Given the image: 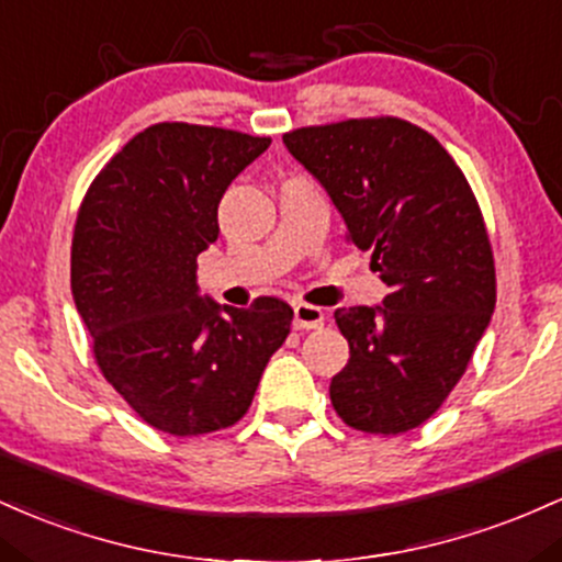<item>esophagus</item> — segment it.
Masks as SVG:
<instances>
[{"label":"esophagus","instance_id":"1","mask_svg":"<svg viewBox=\"0 0 562 562\" xmlns=\"http://www.w3.org/2000/svg\"><path fill=\"white\" fill-rule=\"evenodd\" d=\"M324 318L326 313L321 311V307L305 305V302L294 305V329H321V326H324Z\"/></svg>","mask_w":562,"mask_h":562}]
</instances>
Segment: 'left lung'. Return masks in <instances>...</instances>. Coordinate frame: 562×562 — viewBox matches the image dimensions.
Segmentation results:
<instances>
[{
  "label": "left lung",
  "mask_w": 562,
  "mask_h": 562,
  "mask_svg": "<svg viewBox=\"0 0 562 562\" xmlns=\"http://www.w3.org/2000/svg\"><path fill=\"white\" fill-rule=\"evenodd\" d=\"M283 145L390 286L382 305L334 313L350 345L329 387L334 412L363 432L414 430L462 380L494 315L481 206L443 145L403 119L305 127Z\"/></svg>",
  "instance_id": "obj_1"
}]
</instances>
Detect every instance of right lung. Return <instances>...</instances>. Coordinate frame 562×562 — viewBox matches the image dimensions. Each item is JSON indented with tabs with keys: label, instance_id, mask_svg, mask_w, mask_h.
<instances>
[{
	"label": "right lung",
	"instance_id": "add662e5",
	"mask_svg": "<svg viewBox=\"0 0 562 562\" xmlns=\"http://www.w3.org/2000/svg\"><path fill=\"white\" fill-rule=\"evenodd\" d=\"M268 137L164 122L105 164L81 204L71 294L100 371L156 430L188 438L247 414L292 324L276 297H201L196 257L217 241L223 193Z\"/></svg>",
	"mask_w": 562,
	"mask_h": 562
}]
</instances>
